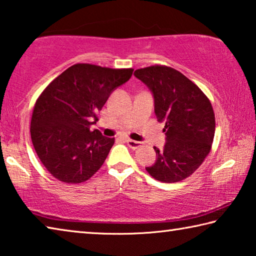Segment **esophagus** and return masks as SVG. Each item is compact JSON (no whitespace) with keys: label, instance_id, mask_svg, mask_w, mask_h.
<instances>
[{"label":"esophagus","instance_id":"esophagus-1","mask_svg":"<svg viewBox=\"0 0 256 256\" xmlns=\"http://www.w3.org/2000/svg\"><path fill=\"white\" fill-rule=\"evenodd\" d=\"M126 142H127V145L130 147V148H132V150H136V148H138V147L140 146V142H136V140H126Z\"/></svg>","mask_w":256,"mask_h":256}]
</instances>
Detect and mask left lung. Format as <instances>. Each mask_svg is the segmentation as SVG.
<instances>
[{"mask_svg": "<svg viewBox=\"0 0 256 256\" xmlns=\"http://www.w3.org/2000/svg\"><path fill=\"white\" fill-rule=\"evenodd\" d=\"M154 98L156 118L165 121V145L154 147L156 162L146 171L156 180L178 182L190 176L209 154L214 114L204 92L180 72L168 66L135 70Z\"/></svg>", "mask_w": 256, "mask_h": 256, "instance_id": "1", "label": "left lung"}]
</instances>
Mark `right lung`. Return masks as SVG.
Masks as SVG:
<instances>
[{
  "mask_svg": "<svg viewBox=\"0 0 256 256\" xmlns=\"http://www.w3.org/2000/svg\"><path fill=\"white\" fill-rule=\"evenodd\" d=\"M132 72L75 64L44 90L31 118V140L44 166L57 180L84 182L104 163L114 140L90 126Z\"/></svg>",
  "mask_w": 256,
  "mask_h": 256,
  "instance_id": "1",
  "label": "right lung"
}]
</instances>
